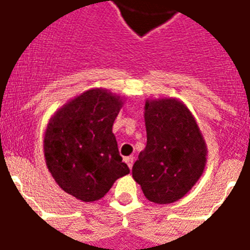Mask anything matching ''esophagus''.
<instances>
[{"label":"esophagus","instance_id":"1","mask_svg":"<svg viewBox=\"0 0 250 250\" xmlns=\"http://www.w3.org/2000/svg\"><path fill=\"white\" fill-rule=\"evenodd\" d=\"M133 160H135V158H133L132 156H129V157H125V164L128 165V167L129 168H132V165H133Z\"/></svg>","mask_w":250,"mask_h":250}]
</instances>
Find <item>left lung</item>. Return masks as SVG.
Segmentation results:
<instances>
[{
    "instance_id": "left-lung-1",
    "label": "left lung",
    "mask_w": 250,
    "mask_h": 250,
    "mask_svg": "<svg viewBox=\"0 0 250 250\" xmlns=\"http://www.w3.org/2000/svg\"><path fill=\"white\" fill-rule=\"evenodd\" d=\"M146 146L133 164L132 176L154 204L186 196L205 170L206 148L197 122L178 98L145 102Z\"/></svg>"
}]
</instances>
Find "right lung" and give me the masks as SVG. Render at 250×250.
Listing matches in <instances>:
<instances>
[{"instance_id": "obj_1", "label": "right lung", "mask_w": 250, "mask_h": 250, "mask_svg": "<svg viewBox=\"0 0 250 250\" xmlns=\"http://www.w3.org/2000/svg\"><path fill=\"white\" fill-rule=\"evenodd\" d=\"M122 106L121 96L92 88L49 119L44 135L48 170L66 193L80 201H97L117 179L129 174L113 133Z\"/></svg>"}]
</instances>
